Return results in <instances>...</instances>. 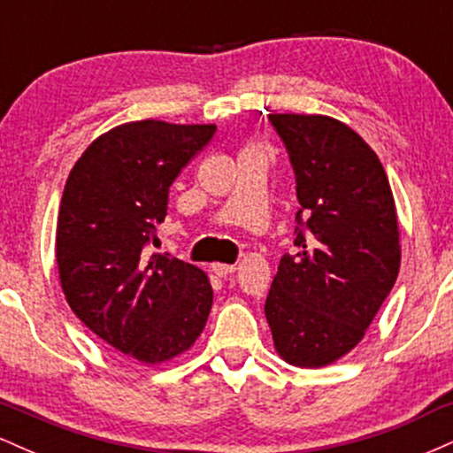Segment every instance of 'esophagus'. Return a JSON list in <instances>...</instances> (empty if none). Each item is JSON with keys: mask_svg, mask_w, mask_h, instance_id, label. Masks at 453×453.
Segmentation results:
<instances>
[{"mask_svg": "<svg viewBox=\"0 0 453 453\" xmlns=\"http://www.w3.org/2000/svg\"><path fill=\"white\" fill-rule=\"evenodd\" d=\"M236 266L234 264H212V273L217 274V277H227V274H232Z\"/></svg>", "mask_w": 453, "mask_h": 453, "instance_id": "obj_1", "label": "esophagus"}]
</instances>
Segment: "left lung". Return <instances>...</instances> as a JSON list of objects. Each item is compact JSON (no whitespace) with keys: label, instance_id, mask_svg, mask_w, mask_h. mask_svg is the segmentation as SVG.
Instances as JSON below:
<instances>
[{"label":"left lung","instance_id":"8db88e82","mask_svg":"<svg viewBox=\"0 0 453 453\" xmlns=\"http://www.w3.org/2000/svg\"><path fill=\"white\" fill-rule=\"evenodd\" d=\"M296 173L300 211L266 298L274 349L321 368L366 334L400 268L392 187L360 134L326 114H268Z\"/></svg>","mask_w":453,"mask_h":453}]
</instances>
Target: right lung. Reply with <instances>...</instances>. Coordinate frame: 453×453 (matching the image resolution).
I'll list each match as a JSON object with an SVG mask.
<instances>
[{"instance_id":"obj_1","label":"right lung","mask_w":453,"mask_h":453,"mask_svg":"<svg viewBox=\"0 0 453 453\" xmlns=\"http://www.w3.org/2000/svg\"><path fill=\"white\" fill-rule=\"evenodd\" d=\"M217 126L157 119L97 136L65 180L55 257L64 296L93 334L142 364L189 351L204 330L212 288L183 259L144 256L168 212L174 179Z\"/></svg>"}]
</instances>
